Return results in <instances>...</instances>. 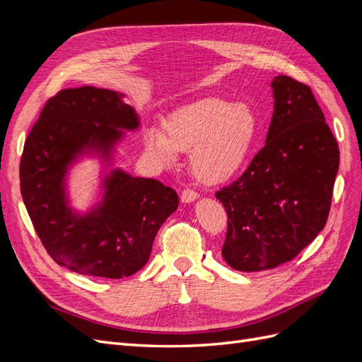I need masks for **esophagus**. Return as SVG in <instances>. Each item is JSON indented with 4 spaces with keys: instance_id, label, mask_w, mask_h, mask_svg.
Here are the masks:
<instances>
[{
    "instance_id": "34e87169",
    "label": "esophagus",
    "mask_w": 362,
    "mask_h": 362,
    "mask_svg": "<svg viewBox=\"0 0 362 362\" xmlns=\"http://www.w3.org/2000/svg\"><path fill=\"white\" fill-rule=\"evenodd\" d=\"M199 198V194L196 193L194 190H184L182 193H181V201L184 202V204H190V202H193V201H196Z\"/></svg>"
}]
</instances>
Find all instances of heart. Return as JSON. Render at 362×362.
<instances>
[{
	"label": "heart",
	"instance_id": "b5f03b06",
	"mask_svg": "<svg viewBox=\"0 0 362 362\" xmlns=\"http://www.w3.org/2000/svg\"><path fill=\"white\" fill-rule=\"evenodd\" d=\"M257 133L258 119L247 104L205 96L170 113L164 129L148 127L145 145L163 166H172L180 152L190 151L193 177L205 184H218L243 166Z\"/></svg>",
	"mask_w": 362,
	"mask_h": 362
}]
</instances>
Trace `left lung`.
<instances>
[{
	"mask_svg": "<svg viewBox=\"0 0 362 362\" xmlns=\"http://www.w3.org/2000/svg\"><path fill=\"white\" fill-rule=\"evenodd\" d=\"M273 116L266 145L245 173L216 193L228 214L222 257L240 272L293 259L326 225L339 151L306 84L272 81Z\"/></svg>",
	"mask_w": 362,
	"mask_h": 362,
	"instance_id": "1",
	"label": "left lung"
}]
</instances>
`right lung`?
Instances as JSON below:
<instances>
[{"mask_svg": "<svg viewBox=\"0 0 362 362\" xmlns=\"http://www.w3.org/2000/svg\"><path fill=\"white\" fill-rule=\"evenodd\" d=\"M139 127V115L122 93L90 86L60 90L43 107L25 140L19 180L33 226L57 264L120 279L148 262L160 226L178 208L177 192L110 169L101 182V201L78 213L66 189L76 160L96 156L110 168L124 131Z\"/></svg>", "mask_w": 362, "mask_h": 362, "instance_id": "1", "label": "right lung"}]
</instances>
